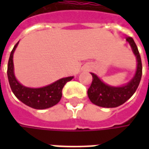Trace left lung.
<instances>
[{
  "instance_id": "obj_1",
  "label": "left lung",
  "mask_w": 149,
  "mask_h": 149,
  "mask_svg": "<svg viewBox=\"0 0 149 149\" xmlns=\"http://www.w3.org/2000/svg\"><path fill=\"white\" fill-rule=\"evenodd\" d=\"M137 59V70L134 77L127 84L120 87L109 86L100 80L96 74L91 73L93 80L88 89V96L95 105L104 108H115L123 104L132 97L138 89L142 77V61L138 47L132 37H126Z\"/></svg>"
}]
</instances>
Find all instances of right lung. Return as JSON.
<instances>
[{
  "label": "right lung",
  "instance_id": "obj_1",
  "mask_svg": "<svg viewBox=\"0 0 149 149\" xmlns=\"http://www.w3.org/2000/svg\"><path fill=\"white\" fill-rule=\"evenodd\" d=\"M17 42L14 46L9 58L7 76L10 89L15 97L29 107L36 109H45L57 104L62 97V89L68 81L74 77L62 78L53 84L42 88H28L23 86L15 79L14 74L13 54L18 45Z\"/></svg>",
  "mask_w": 149,
  "mask_h": 149
}]
</instances>
